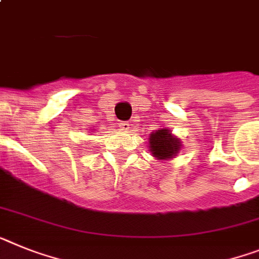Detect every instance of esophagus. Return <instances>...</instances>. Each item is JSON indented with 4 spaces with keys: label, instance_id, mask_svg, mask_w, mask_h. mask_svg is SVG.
Masks as SVG:
<instances>
[{
    "label": "esophagus",
    "instance_id": "esophagus-1",
    "mask_svg": "<svg viewBox=\"0 0 259 259\" xmlns=\"http://www.w3.org/2000/svg\"><path fill=\"white\" fill-rule=\"evenodd\" d=\"M130 123H128V121H120V123H119V127L121 128V130H123V131H128V130H130Z\"/></svg>",
    "mask_w": 259,
    "mask_h": 259
}]
</instances>
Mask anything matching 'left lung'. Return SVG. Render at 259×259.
Here are the masks:
<instances>
[{"mask_svg":"<svg viewBox=\"0 0 259 259\" xmlns=\"http://www.w3.org/2000/svg\"><path fill=\"white\" fill-rule=\"evenodd\" d=\"M180 139L173 138L167 128L158 130L149 138V148L152 154L158 160L173 158V156H176L177 152L180 151Z\"/></svg>","mask_w":259,"mask_h":259,"instance_id":"left-lung-1","label":"left lung"}]
</instances>
